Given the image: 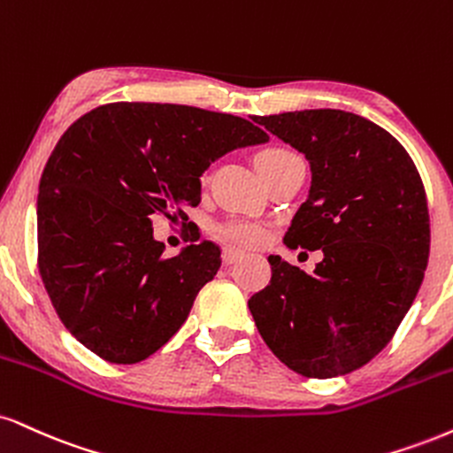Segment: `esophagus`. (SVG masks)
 Returning <instances> with one entry per match:
<instances>
[{
  "instance_id": "34e87169",
  "label": "esophagus",
  "mask_w": 453,
  "mask_h": 453,
  "mask_svg": "<svg viewBox=\"0 0 453 453\" xmlns=\"http://www.w3.org/2000/svg\"><path fill=\"white\" fill-rule=\"evenodd\" d=\"M221 257H223V264L232 265V264H236V261L242 257V253H241V250H236V249H223Z\"/></svg>"
}]
</instances>
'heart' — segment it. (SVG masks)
Instances as JSON below:
<instances>
[{
    "instance_id": "b5f03b06",
    "label": "heart",
    "mask_w": 453,
    "mask_h": 453,
    "mask_svg": "<svg viewBox=\"0 0 453 453\" xmlns=\"http://www.w3.org/2000/svg\"><path fill=\"white\" fill-rule=\"evenodd\" d=\"M288 156L287 150H265L257 156V166L268 165L272 160H279V157ZM219 236L223 241L238 244V247H257V244L264 242L265 232L264 227L257 226V223H244V221H230L223 223L219 227Z\"/></svg>"
}]
</instances>
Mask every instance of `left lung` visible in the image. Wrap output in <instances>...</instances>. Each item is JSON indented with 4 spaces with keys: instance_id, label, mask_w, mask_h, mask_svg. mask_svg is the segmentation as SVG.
<instances>
[{
    "instance_id": "left-lung-1",
    "label": "left lung",
    "mask_w": 453,
    "mask_h": 453,
    "mask_svg": "<svg viewBox=\"0 0 453 453\" xmlns=\"http://www.w3.org/2000/svg\"><path fill=\"white\" fill-rule=\"evenodd\" d=\"M306 156L312 181L287 247L323 250L306 274L272 255V280L249 299L270 350L308 378L367 365L395 335L422 285L430 223L422 179L403 145L342 109L255 116Z\"/></svg>"
}]
</instances>
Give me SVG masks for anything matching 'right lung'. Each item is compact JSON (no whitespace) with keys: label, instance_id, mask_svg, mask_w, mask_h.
Segmentation results:
<instances>
[{"label":"right lung","instance_id":"obj_1","mask_svg":"<svg viewBox=\"0 0 453 453\" xmlns=\"http://www.w3.org/2000/svg\"><path fill=\"white\" fill-rule=\"evenodd\" d=\"M268 141L244 118L171 103H111L71 124L40 179L37 249L43 287L80 344L133 365L181 329L221 250L203 241L165 257L151 223L188 221L206 168Z\"/></svg>","mask_w":453,"mask_h":453}]
</instances>
